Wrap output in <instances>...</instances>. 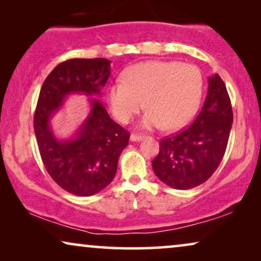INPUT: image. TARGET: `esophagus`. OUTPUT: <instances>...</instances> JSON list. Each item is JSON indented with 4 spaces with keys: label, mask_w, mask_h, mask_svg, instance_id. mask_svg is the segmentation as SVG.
Segmentation results:
<instances>
[{
    "label": "esophagus",
    "mask_w": 261,
    "mask_h": 261,
    "mask_svg": "<svg viewBox=\"0 0 261 261\" xmlns=\"http://www.w3.org/2000/svg\"><path fill=\"white\" fill-rule=\"evenodd\" d=\"M142 138H144V137H142L141 134H132L129 139H130V141H133V142H137V141H140Z\"/></svg>",
    "instance_id": "1"
}]
</instances>
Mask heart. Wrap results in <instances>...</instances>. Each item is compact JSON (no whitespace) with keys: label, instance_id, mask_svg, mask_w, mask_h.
I'll use <instances>...</instances> for the list:
<instances>
[{"label":"heart","instance_id":"b5f03b06","mask_svg":"<svg viewBox=\"0 0 261 261\" xmlns=\"http://www.w3.org/2000/svg\"><path fill=\"white\" fill-rule=\"evenodd\" d=\"M203 90L202 74L197 67L178 62H146L135 64L108 89V103L113 115L128 123L144 107L148 110L142 127H163L176 130L195 115Z\"/></svg>","mask_w":261,"mask_h":261}]
</instances>
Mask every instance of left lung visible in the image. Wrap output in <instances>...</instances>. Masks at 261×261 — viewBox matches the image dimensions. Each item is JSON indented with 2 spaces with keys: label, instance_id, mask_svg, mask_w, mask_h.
Listing matches in <instances>:
<instances>
[{
  "label": "left lung",
  "instance_id": "obj_1",
  "mask_svg": "<svg viewBox=\"0 0 261 261\" xmlns=\"http://www.w3.org/2000/svg\"><path fill=\"white\" fill-rule=\"evenodd\" d=\"M208 94L194 122L163 139L152 162L156 177L178 190L198 187L212 177L226 152L233 110L226 85L219 74L208 78Z\"/></svg>",
  "mask_w": 261,
  "mask_h": 261
}]
</instances>
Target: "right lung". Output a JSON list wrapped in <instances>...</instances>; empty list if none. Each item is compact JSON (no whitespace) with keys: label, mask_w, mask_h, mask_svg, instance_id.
<instances>
[{"label":"right lung","mask_w":261,"mask_h":261,"mask_svg":"<svg viewBox=\"0 0 261 261\" xmlns=\"http://www.w3.org/2000/svg\"><path fill=\"white\" fill-rule=\"evenodd\" d=\"M110 76V60L74 58L57 65L42 84L34 114V132L42 163L52 179L70 194L92 196L112 183L129 133L110 119L94 96ZM89 97L91 113L71 139L53 134L50 119L67 95Z\"/></svg>","instance_id":"right-lung-1"}]
</instances>
